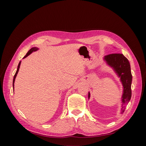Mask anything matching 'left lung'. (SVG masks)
Listing matches in <instances>:
<instances>
[{
	"instance_id": "obj_1",
	"label": "left lung",
	"mask_w": 146,
	"mask_h": 146,
	"mask_svg": "<svg viewBox=\"0 0 146 146\" xmlns=\"http://www.w3.org/2000/svg\"><path fill=\"white\" fill-rule=\"evenodd\" d=\"M104 60L110 67L112 68L123 86V94L122 96V106L121 113H123L127 104L131 97V85L132 76L131 73L130 64L126 57L121 54H112L104 56ZM90 98V93L88 92V99Z\"/></svg>"
}]
</instances>
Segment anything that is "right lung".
Returning <instances> with one entry per match:
<instances>
[{
    "instance_id": "right-lung-1",
    "label": "right lung",
    "mask_w": 146,
    "mask_h": 146,
    "mask_svg": "<svg viewBox=\"0 0 146 146\" xmlns=\"http://www.w3.org/2000/svg\"><path fill=\"white\" fill-rule=\"evenodd\" d=\"M38 50V48H37V47H32V48H31V49H30V50H29V52L27 53V54H26V55L24 56V58H26V57L28 56L30 54H32V53L33 52H35V51ZM21 63V61H20V62L19 63V64H18V66H17V70H16V74H15V75L14 76V78H13V89H14V83H15V78H16V76H17V73H18L19 69V68H20Z\"/></svg>"
}]
</instances>
